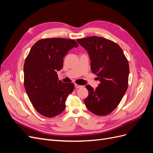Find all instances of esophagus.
<instances>
[{"instance_id":"1","label":"esophagus","mask_w":153,"mask_h":153,"mask_svg":"<svg viewBox=\"0 0 153 153\" xmlns=\"http://www.w3.org/2000/svg\"><path fill=\"white\" fill-rule=\"evenodd\" d=\"M75 87L76 89H78V88H81V87H82L83 86H82V85H78V84H75Z\"/></svg>"}]
</instances>
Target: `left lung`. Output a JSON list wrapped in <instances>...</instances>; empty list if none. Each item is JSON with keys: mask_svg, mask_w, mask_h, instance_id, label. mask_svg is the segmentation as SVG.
Masks as SVG:
<instances>
[{"mask_svg": "<svg viewBox=\"0 0 153 153\" xmlns=\"http://www.w3.org/2000/svg\"><path fill=\"white\" fill-rule=\"evenodd\" d=\"M91 59L92 72L100 82L94 89L87 85V108L97 115L110 114L117 107L128 89L129 64L121 48L113 41L98 36L78 39Z\"/></svg>", "mask_w": 153, "mask_h": 153, "instance_id": "1", "label": "left lung"}]
</instances>
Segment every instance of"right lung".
<instances>
[{"label":"right lung","instance_id":"obj_1","mask_svg":"<svg viewBox=\"0 0 153 153\" xmlns=\"http://www.w3.org/2000/svg\"><path fill=\"white\" fill-rule=\"evenodd\" d=\"M78 45L75 40L64 38L41 39L32 46L24 66V87L32 105L45 117H53L66 108L73 83L59 80L57 71L63 67V58Z\"/></svg>","mask_w":153,"mask_h":153}]
</instances>
